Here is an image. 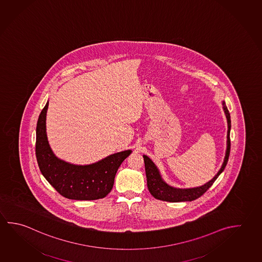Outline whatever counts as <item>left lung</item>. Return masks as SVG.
Returning <instances> with one entry per match:
<instances>
[{
	"mask_svg": "<svg viewBox=\"0 0 262 262\" xmlns=\"http://www.w3.org/2000/svg\"><path fill=\"white\" fill-rule=\"evenodd\" d=\"M223 104V110L225 111V117L227 120V141H226V151H225V159L223 162V165L221 166L220 170L218 173L208 181L207 183L195 187V188H174L165 182L164 179H162L160 171L157 168L156 164L148 157L143 155V160L145 165V173H146L147 187L149 191L154 197L164 201V202H191L196 200L198 198L201 197L204 193L206 192L209 188L211 187L213 182L215 181L217 178L220 176L221 173L225 170L226 164L228 162L230 154V130H231V119H230V113L227 106L225 105V102H222Z\"/></svg>",
	"mask_w": 262,
	"mask_h": 262,
	"instance_id": "1",
	"label": "left lung"
}]
</instances>
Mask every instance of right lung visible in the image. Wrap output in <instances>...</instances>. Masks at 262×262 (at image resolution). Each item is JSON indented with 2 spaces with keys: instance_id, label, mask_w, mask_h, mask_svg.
Returning a JSON list of instances; mask_svg holds the SVG:
<instances>
[{
  "instance_id": "right-lung-1",
  "label": "right lung",
  "mask_w": 262,
  "mask_h": 262,
  "mask_svg": "<svg viewBox=\"0 0 262 262\" xmlns=\"http://www.w3.org/2000/svg\"><path fill=\"white\" fill-rule=\"evenodd\" d=\"M47 102L37 123L36 156L44 178L61 196L76 201L106 197L113 188L116 173L132 150L119 151L90 165H74L60 159L51 150L46 129Z\"/></svg>"
}]
</instances>
